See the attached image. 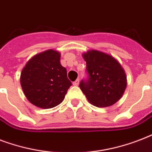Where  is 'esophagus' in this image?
<instances>
[{"mask_svg": "<svg viewBox=\"0 0 152 152\" xmlns=\"http://www.w3.org/2000/svg\"><path fill=\"white\" fill-rule=\"evenodd\" d=\"M79 83H80V80H76V81H74L72 84H73L74 86H78Z\"/></svg>", "mask_w": 152, "mask_h": 152, "instance_id": "1", "label": "esophagus"}]
</instances>
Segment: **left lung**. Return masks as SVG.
I'll list each match as a JSON object with an SVG mask.
<instances>
[{"label":"left lung","mask_w":152,"mask_h":152,"mask_svg":"<svg viewBox=\"0 0 152 152\" xmlns=\"http://www.w3.org/2000/svg\"><path fill=\"white\" fill-rule=\"evenodd\" d=\"M87 64L88 79L80 88L88 102L97 107H107L122 97L127 87L126 74L113 56L96 50L82 54Z\"/></svg>","instance_id":"1"}]
</instances>
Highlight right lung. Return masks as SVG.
<instances>
[{
    "mask_svg": "<svg viewBox=\"0 0 152 152\" xmlns=\"http://www.w3.org/2000/svg\"><path fill=\"white\" fill-rule=\"evenodd\" d=\"M61 53L47 50L27 62L20 75V84L27 100L37 107L50 109L59 105L72 85Z\"/></svg>",
    "mask_w": 152,
    "mask_h": 152,
    "instance_id": "add662e5",
    "label": "right lung"
}]
</instances>
